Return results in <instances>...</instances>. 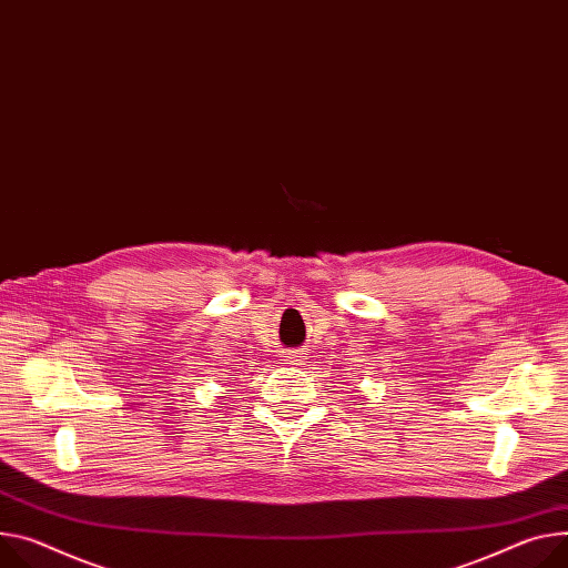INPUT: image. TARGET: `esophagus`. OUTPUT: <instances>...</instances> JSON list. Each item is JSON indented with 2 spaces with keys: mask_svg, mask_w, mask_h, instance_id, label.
I'll list each match as a JSON object with an SVG mask.
<instances>
[{
  "mask_svg": "<svg viewBox=\"0 0 568 568\" xmlns=\"http://www.w3.org/2000/svg\"><path fill=\"white\" fill-rule=\"evenodd\" d=\"M307 357H311V351L303 348V346L283 351V359H285V365H290V367H303L307 363Z\"/></svg>",
  "mask_w": 568,
  "mask_h": 568,
  "instance_id": "34e87169",
  "label": "esophagus"
}]
</instances>
